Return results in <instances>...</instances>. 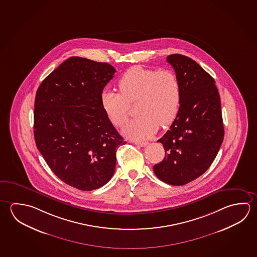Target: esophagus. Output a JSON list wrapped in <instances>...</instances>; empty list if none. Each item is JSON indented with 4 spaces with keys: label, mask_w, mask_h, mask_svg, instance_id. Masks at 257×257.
Returning <instances> with one entry per match:
<instances>
[{
    "label": "esophagus",
    "mask_w": 257,
    "mask_h": 257,
    "mask_svg": "<svg viewBox=\"0 0 257 257\" xmlns=\"http://www.w3.org/2000/svg\"><path fill=\"white\" fill-rule=\"evenodd\" d=\"M133 143L136 144V145H139L141 147H144V146H146V145L149 144L148 142H144V141H134Z\"/></svg>",
    "instance_id": "obj_1"
}]
</instances>
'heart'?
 <instances>
[{
    "instance_id": "heart-1",
    "label": "heart",
    "mask_w": 257,
    "mask_h": 257,
    "mask_svg": "<svg viewBox=\"0 0 257 257\" xmlns=\"http://www.w3.org/2000/svg\"><path fill=\"white\" fill-rule=\"evenodd\" d=\"M120 93L104 91L101 101L104 113L115 126L121 127L129 117V104L138 100L139 115L125 124L122 134L134 139L154 135L159 126L174 122L180 106V84L171 70L156 71L135 66L122 75L118 83Z\"/></svg>"
}]
</instances>
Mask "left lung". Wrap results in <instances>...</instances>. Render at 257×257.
I'll return each instance as SVG.
<instances>
[{
	"instance_id": "1",
	"label": "left lung",
	"mask_w": 257,
	"mask_h": 257,
	"mask_svg": "<svg viewBox=\"0 0 257 257\" xmlns=\"http://www.w3.org/2000/svg\"><path fill=\"white\" fill-rule=\"evenodd\" d=\"M167 62L180 81V106L170 130L158 140L165 157L153 166V171L167 184L181 186L211 165L223 143L224 125L214 78L184 55H170Z\"/></svg>"
}]
</instances>
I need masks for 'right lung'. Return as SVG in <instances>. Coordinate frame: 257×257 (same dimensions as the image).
<instances>
[{
  "label": "right lung",
  "mask_w": 257,
  "mask_h": 257,
  "mask_svg": "<svg viewBox=\"0 0 257 257\" xmlns=\"http://www.w3.org/2000/svg\"><path fill=\"white\" fill-rule=\"evenodd\" d=\"M115 72L110 64L71 57L37 90V148L55 175L80 190L99 189L111 180L118 147L126 144L101 101Z\"/></svg>",
  "instance_id": "1"
}]
</instances>
